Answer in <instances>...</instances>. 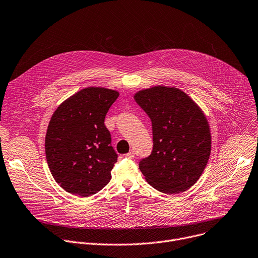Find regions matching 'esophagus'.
<instances>
[{
  "label": "esophagus",
  "mask_w": 258,
  "mask_h": 258,
  "mask_svg": "<svg viewBox=\"0 0 258 258\" xmlns=\"http://www.w3.org/2000/svg\"><path fill=\"white\" fill-rule=\"evenodd\" d=\"M125 157L127 158V159H133V158H134V153L133 152H129V153H127L125 155Z\"/></svg>",
  "instance_id": "34e87169"
}]
</instances>
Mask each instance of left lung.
<instances>
[{"label":"left lung","instance_id":"obj_1","mask_svg":"<svg viewBox=\"0 0 258 258\" xmlns=\"http://www.w3.org/2000/svg\"><path fill=\"white\" fill-rule=\"evenodd\" d=\"M133 98L152 121L153 152L140 162L146 181L166 194L188 190L203 174L211 154L205 112L175 87L155 86L136 92Z\"/></svg>","mask_w":258,"mask_h":258}]
</instances>
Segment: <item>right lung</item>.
<instances>
[{"label":"right lung","mask_w":258,"mask_h":258,"mask_svg":"<svg viewBox=\"0 0 258 258\" xmlns=\"http://www.w3.org/2000/svg\"><path fill=\"white\" fill-rule=\"evenodd\" d=\"M118 95L116 90L88 87L52 113L45 135L46 161L65 191L86 197L109 183L117 156L104 118Z\"/></svg>","instance_id":"1"}]
</instances>
